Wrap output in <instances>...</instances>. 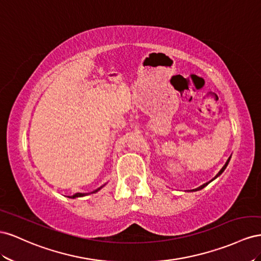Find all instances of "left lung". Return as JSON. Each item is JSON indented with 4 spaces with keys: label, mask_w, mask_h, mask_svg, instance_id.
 Segmentation results:
<instances>
[{
    "label": "left lung",
    "mask_w": 261,
    "mask_h": 261,
    "mask_svg": "<svg viewBox=\"0 0 261 261\" xmlns=\"http://www.w3.org/2000/svg\"><path fill=\"white\" fill-rule=\"evenodd\" d=\"M229 160H230V158H229V159H228V160H227V162H226V163H225V165H224V166H223V167H222V169H221V170H220V172H219V174H218V175H217V176H215V177H214V178H213V179H215V178H217V177H218V176H220V175H221V174H222V173H223V172H224V169H225V168H226V166H227V164H228V162H229ZM209 182H211V181H209ZM209 182H206V184H203V185H202V186H200V187H199V188H196V189H193V191H197V190H200V189H202V188H204V187H205V186H206V185H207V184H209Z\"/></svg>",
    "instance_id": "left-lung-1"
}]
</instances>
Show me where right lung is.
Listing matches in <instances>:
<instances>
[{
	"instance_id": "add662e5",
	"label": "right lung",
	"mask_w": 261,
	"mask_h": 261,
	"mask_svg": "<svg viewBox=\"0 0 261 261\" xmlns=\"http://www.w3.org/2000/svg\"><path fill=\"white\" fill-rule=\"evenodd\" d=\"M101 188V187H100ZM100 188H98V189H96L95 191H93L92 193H95V192H97ZM83 196H86V193H75V195H73V196H71V197H69V198H76V197H83Z\"/></svg>"
}]
</instances>
